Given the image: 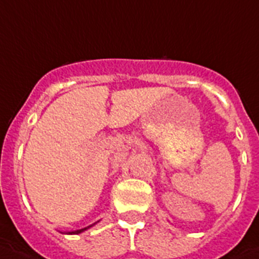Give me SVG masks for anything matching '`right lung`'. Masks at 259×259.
<instances>
[{
  "label": "right lung",
  "mask_w": 259,
  "mask_h": 259,
  "mask_svg": "<svg viewBox=\"0 0 259 259\" xmlns=\"http://www.w3.org/2000/svg\"><path fill=\"white\" fill-rule=\"evenodd\" d=\"M89 227H91V226H89ZM89 227H86V229H82V230H77V231L69 232V234H80V232H83V231H84V230H87V229H89Z\"/></svg>",
  "instance_id": "add662e5"
}]
</instances>
